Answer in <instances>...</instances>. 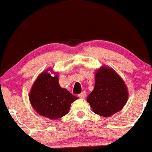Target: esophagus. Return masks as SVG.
Masks as SVG:
<instances>
[{
	"label": "esophagus",
	"instance_id": "1",
	"mask_svg": "<svg viewBox=\"0 0 152 152\" xmlns=\"http://www.w3.org/2000/svg\"><path fill=\"white\" fill-rule=\"evenodd\" d=\"M78 96H79L80 98H81V99H83V98L86 97V91H83L82 92V93H80V94H78Z\"/></svg>",
	"mask_w": 152,
	"mask_h": 152
}]
</instances>
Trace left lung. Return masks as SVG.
<instances>
[{
  "label": "left lung",
  "instance_id": "8db88e82",
  "mask_svg": "<svg viewBox=\"0 0 152 152\" xmlns=\"http://www.w3.org/2000/svg\"><path fill=\"white\" fill-rule=\"evenodd\" d=\"M127 99V88L113 69L102 66L96 70L94 88L87 97L95 113L111 116L123 108Z\"/></svg>",
  "mask_w": 152,
  "mask_h": 152
}]
</instances>
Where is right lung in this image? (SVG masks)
I'll return each instance as SVG.
<instances>
[{
    "label": "right lung",
    "mask_w": 152,
    "mask_h": 152,
    "mask_svg": "<svg viewBox=\"0 0 152 152\" xmlns=\"http://www.w3.org/2000/svg\"><path fill=\"white\" fill-rule=\"evenodd\" d=\"M49 70L43 72L34 82L29 94L34 109L42 116L57 119L68 113L72 103L77 97L58 83V75L51 76Z\"/></svg>",
    "instance_id": "add662e5"
}]
</instances>
